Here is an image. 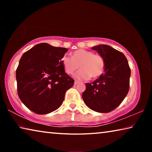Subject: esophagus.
<instances>
[{
	"label": "esophagus",
	"mask_w": 152,
	"mask_h": 152,
	"mask_svg": "<svg viewBox=\"0 0 152 152\" xmlns=\"http://www.w3.org/2000/svg\"><path fill=\"white\" fill-rule=\"evenodd\" d=\"M79 82H80L78 81V80H75V82H74V85H77V84H78Z\"/></svg>",
	"instance_id": "esophagus-1"
}]
</instances>
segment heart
<instances>
[{
	"label": "heart",
	"instance_id": "b5f03b06",
	"mask_svg": "<svg viewBox=\"0 0 152 152\" xmlns=\"http://www.w3.org/2000/svg\"><path fill=\"white\" fill-rule=\"evenodd\" d=\"M61 64L64 71L68 74H72L74 72L81 68L74 77L76 79L87 80L91 78H96L101 76L105 68V60L100 54H94L91 51L80 49L74 51L72 58L64 56L61 59Z\"/></svg>",
	"mask_w": 152,
	"mask_h": 152
}]
</instances>
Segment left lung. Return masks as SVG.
Segmentation results:
<instances>
[{
  "mask_svg": "<svg viewBox=\"0 0 152 152\" xmlns=\"http://www.w3.org/2000/svg\"><path fill=\"white\" fill-rule=\"evenodd\" d=\"M91 49L103 56L106 64L104 74L92 83H86L82 99L92 110L109 113L116 109L127 96L131 70L127 58L119 51L104 44Z\"/></svg>",
  "mask_w": 152,
  "mask_h": 152,
  "instance_id": "left-lung-1",
  "label": "left lung"
}]
</instances>
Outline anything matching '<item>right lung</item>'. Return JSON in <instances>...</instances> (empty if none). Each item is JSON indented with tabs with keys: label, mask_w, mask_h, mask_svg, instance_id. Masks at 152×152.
Masks as SVG:
<instances>
[{
	"label": "right lung",
	"mask_w": 152,
	"mask_h": 152,
	"mask_svg": "<svg viewBox=\"0 0 152 152\" xmlns=\"http://www.w3.org/2000/svg\"><path fill=\"white\" fill-rule=\"evenodd\" d=\"M64 48L42 43L23 53L16 70L19 99L39 115L53 112L61 106L67 90L74 80L64 71L61 59Z\"/></svg>",
	"instance_id": "obj_1"
}]
</instances>
